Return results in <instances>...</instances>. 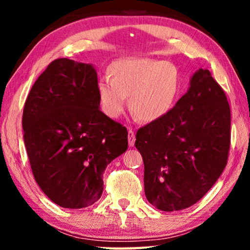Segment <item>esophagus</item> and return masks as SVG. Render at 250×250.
<instances>
[{
	"mask_svg": "<svg viewBox=\"0 0 250 250\" xmlns=\"http://www.w3.org/2000/svg\"><path fill=\"white\" fill-rule=\"evenodd\" d=\"M128 141H129V146H134V142H135V135L132 129H129L128 130Z\"/></svg>",
	"mask_w": 250,
	"mask_h": 250,
	"instance_id": "1",
	"label": "esophagus"
}]
</instances>
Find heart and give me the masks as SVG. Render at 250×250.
I'll use <instances>...</instances> for the list:
<instances>
[{
	"label": "heart",
	"instance_id": "b5f03b06",
	"mask_svg": "<svg viewBox=\"0 0 250 250\" xmlns=\"http://www.w3.org/2000/svg\"><path fill=\"white\" fill-rule=\"evenodd\" d=\"M109 79L98 84L104 112L116 119L124 113L126 97L131 112L142 122L161 119L170 111L180 91L179 74L167 62L150 58H129L113 62Z\"/></svg>",
	"mask_w": 250,
	"mask_h": 250
}]
</instances>
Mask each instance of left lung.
<instances>
[{
	"mask_svg": "<svg viewBox=\"0 0 250 250\" xmlns=\"http://www.w3.org/2000/svg\"><path fill=\"white\" fill-rule=\"evenodd\" d=\"M145 192L164 211L181 210L209 191L227 164L230 108L209 70L198 69L188 92L166 116L139 129Z\"/></svg>",
	"mask_w": 250,
	"mask_h": 250,
	"instance_id": "obj_1",
	"label": "left lung"
}]
</instances>
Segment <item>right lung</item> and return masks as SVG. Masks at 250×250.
<instances>
[{"mask_svg":"<svg viewBox=\"0 0 250 250\" xmlns=\"http://www.w3.org/2000/svg\"><path fill=\"white\" fill-rule=\"evenodd\" d=\"M94 67L55 59L26 98L22 125L33 175L65 208H83L104 191L108 164L128 149V131L99 109Z\"/></svg>","mask_w":250,"mask_h":250,"instance_id":"right-lung-1","label":"right lung"}]
</instances>
